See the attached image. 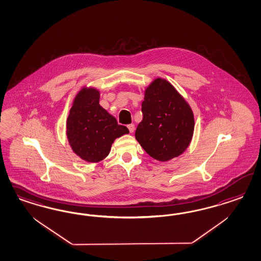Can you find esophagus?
Listing matches in <instances>:
<instances>
[{
	"instance_id": "1",
	"label": "esophagus",
	"mask_w": 261,
	"mask_h": 261,
	"mask_svg": "<svg viewBox=\"0 0 261 261\" xmlns=\"http://www.w3.org/2000/svg\"><path fill=\"white\" fill-rule=\"evenodd\" d=\"M128 129H129V132H130V133H133V132H134L135 131V125L134 124H129V125H128Z\"/></svg>"
}]
</instances>
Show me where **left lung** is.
I'll use <instances>...</instances> for the list:
<instances>
[{"label":"left lung","mask_w":261,"mask_h":261,"mask_svg":"<svg viewBox=\"0 0 261 261\" xmlns=\"http://www.w3.org/2000/svg\"><path fill=\"white\" fill-rule=\"evenodd\" d=\"M142 111L135 137L149 156L167 162L187 150L194 131V115L170 82L154 79L144 90Z\"/></svg>","instance_id":"1"}]
</instances>
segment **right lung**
<instances>
[{
	"instance_id": "obj_1",
	"label": "right lung",
	"mask_w": 261,
	"mask_h": 261,
	"mask_svg": "<svg viewBox=\"0 0 261 261\" xmlns=\"http://www.w3.org/2000/svg\"><path fill=\"white\" fill-rule=\"evenodd\" d=\"M100 92L95 87L81 88L72 100L66 123L71 150L87 163H98L110 153L116 139L128 134L99 104Z\"/></svg>"
}]
</instances>
